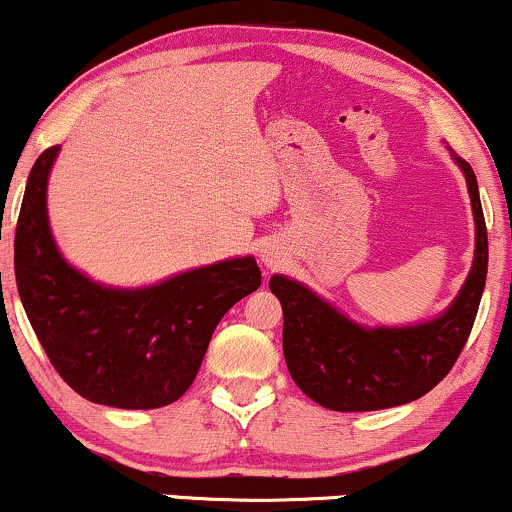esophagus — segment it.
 Segmentation results:
<instances>
[{
  "instance_id": "esophagus-1",
  "label": "esophagus",
  "mask_w": 512,
  "mask_h": 512,
  "mask_svg": "<svg viewBox=\"0 0 512 512\" xmlns=\"http://www.w3.org/2000/svg\"><path fill=\"white\" fill-rule=\"evenodd\" d=\"M260 257H262V262L267 264V267H276V264L283 260V257H281V250H278L276 245H264V248H262V255H260Z\"/></svg>"
}]
</instances>
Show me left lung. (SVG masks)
Instances as JSON below:
<instances>
[{
  "label": "left lung",
  "instance_id": "obj_1",
  "mask_svg": "<svg viewBox=\"0 0 512 512\" xmlns=\"http://www.w3.org/2000/svg\"><path fill=\"white\" fill-rule=\"evenodd\" d=\"M456 163L475 215V262L439 319L409 328H361L300 283L271 276L269 288L283 307V357L297 387L316 404L333 411L390 409L428 394L454 368L480 309L489 260L475 172L463 158Z\"/></svg>",
  "mask_w": 512,
  "mask_h": 512
}]
</instances>
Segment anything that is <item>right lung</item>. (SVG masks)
Instances as JSON below:
<instances>
[{"label": "right lung", "mask_w": 512, "mask_h": 512, "mask_svg": "<svg viewBox=\"0 0 512 512\" xmlns=\"http://www.w3.org/2000/svg\"><path fill=\"white\" fill-rule=\"evenodd\" d=\"M58 146L32 165L16 224L21 302L51 366L80 397L118 409H158L189 390L217 323L255 293L252 257L186 271L141 290L103 288L68 267L47 219Z\"/></svg>", "instance_id": "obj_1"}]
</instances>
